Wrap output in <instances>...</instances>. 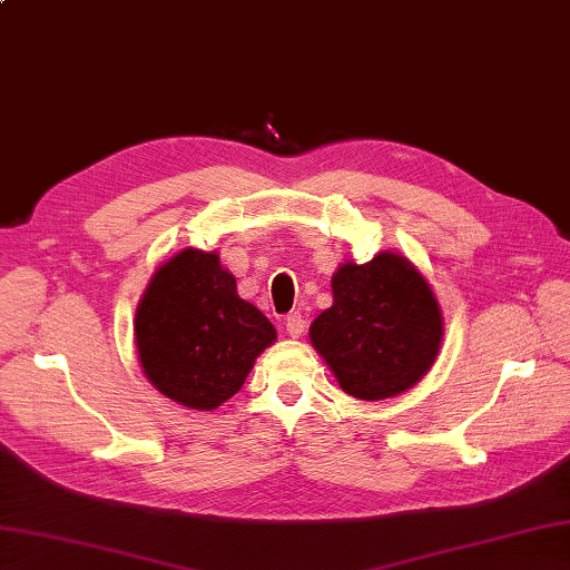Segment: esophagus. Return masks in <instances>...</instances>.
<instances>
[{
  "label": "esophagus",
  "instance_id": "1",
  "mask_svg": "<svg viewBox=\"0 0 570 570\" xmlns=\"http://www.w3.org/2000/svg\"><path fill=\"white\" fill-rule=\"evenodd\" d=\"M285 328L289 338H299L304 333V316L299 312H289L285 316Z\"/></svg>",
  "mask_w": 570,
  "mask_h": 570
}]
</instances>
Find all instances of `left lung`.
<instances>
[{
	"mask_svg": "<svg viewBox=\"0 0 570 570\" xmlns=\"http://www.w3.org/2000/svg\"><path fill=\"white\" fill-rule=\"evenodd\" d=\"M333 304L314 318L312 345L345 394L365 401L411 390L435 363L442 314L406 258L377 254L333 275Z\"/></svg>",
	"mask_w": 570,
	"mask_h": 570,
	"instance_id": "left-lung-1",
	"label": "left lung"
}]
</instances>
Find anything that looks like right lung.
I'll return each mask as SVG.
<instances>
[{
	"mask_svg": "<svg viewBox=\"0 0 570 570\" xmlns=\"http://www.w3.org/2000/svg\"><path fill=\"white\" fill-rule=\"evenodd\" d=\"M275 328L217 254L186 248L151 277L135 316V343L147 380L178 404L213 411L242 390Z\"/></svg>",
	"mask_w": 570,
	"mask_h": 570,
	"instance_id": "right-lung-1",
	"label": "right lung"
}]
</instances>
